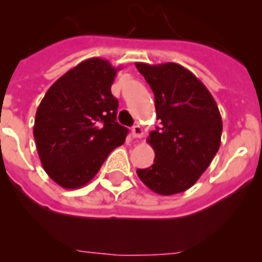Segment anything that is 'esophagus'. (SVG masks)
I'll list each match as a JSON object with an SVG mask.
<instances>
[{"mask_svg":"<svg viewBox=\"0 0 262 262\" xmlns=\"http://www.w3.org/2000/svg\"><path fill=\"white\" fill-rule=\"evenodd\" d=\"M132 136H133L134 138H141V137L143 136V129H142V126L134 125L133 128H132Z\"/></svg>","mask_w":262,"mask_h":262,"instance_id":"obj_1","label":"esophagus"}]
</instances>
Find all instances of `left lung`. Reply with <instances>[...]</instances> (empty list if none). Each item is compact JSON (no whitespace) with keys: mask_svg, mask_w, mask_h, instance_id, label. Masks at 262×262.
Segmentation results:
<instances>
[{"mask_svg":"<svg viewBox=\"0 0 262 262\" xmlns=\"http://www.w3.org/2000/svg\"><path fill=\"white\" fill-rule=\"evenodd\" d=\"M155 94L161 128L147 138L155 161L138 168L141 181L160 195L190 189L199 180L221 146L223 124L212 94L194 73L176 63H136Z\"/></svg>","mask_w":262,"mask_h":262,"instance_id":"8db88e82","label":"left lung"}]
</instances>
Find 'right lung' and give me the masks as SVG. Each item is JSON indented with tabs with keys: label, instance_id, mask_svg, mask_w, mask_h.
Returning a JSON list of instances; mask_svg holds the SVG:
<instances>
[{
	"label": "right lung",
	"instance_id": "obj_1",
	"mask_svg": "<svg viewBox=\"0 0 262 262\" xmlns=\"http://www.w3.org/2000/svg\"><path fill=\"white\" fill-rule=\"evenodd\" d=\"M119 68L90 58L58 78L35 114L34 138L44 171L63 189H78L99 172L128 129L116 121L112 94Z\"/></svg>",
	"mask_w": 262,
	"mask_h": 262
}]
</instances>
